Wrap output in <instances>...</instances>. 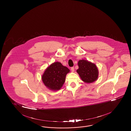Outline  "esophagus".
Segmentation results:
<instances>
[{
  "label": "esophagus",
  "mask_w": 131,
  "mask_h": 131,
  "mask_svg": "<svg viewBox=\"0 0 131 131\" xmlns=\"http://www.w3.org/2000/svg\"><path fill=\"white\" fill-rule=\"evenodd\" d=\"M71 71L72 72H74V67L71 68Z\"/></svg>",
  "instance_id": "obj_1"
}]
</instances>
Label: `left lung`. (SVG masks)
Returning <instances> with one entry per match:
<instances>
[{
  "label": "left lung",
  "instance_id": "left-lung-1",
  "mask_svg": "<svg viewBox=\"0 0 131 131\" xmlns=\"http://www.w3.org/2000/svg\"><path fill=\"white\" fill-rule=\"evenodd\" d=\"M79 69L77 72L82 81L86 83H91L98 78L99 70L95 64L86 60H80L78 62Z\"/></svg>",
  "mask_w": 131,
  "mask_h": 131
}]
</instances>
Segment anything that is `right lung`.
I'll list each match as a JSON object with an SVG mask.
<instances>
[{"label": "right lung", "instance_id": "1", "mask_svg": "<svg viewBox=\"0 0 131 131\" xmlns=\"http://www.w3.org/2000/svg\"><path fill=\"white\" fill-rule=\"evenodd\" d=\"M70 72L67 67L59 62L51 64L44 71L42 80L45 85L52 91L60 90L63 85L66 76Z\"/></svg>", "mask_w": 131, "mask_h": 131}]
</instances>
